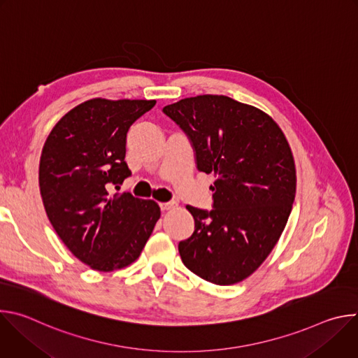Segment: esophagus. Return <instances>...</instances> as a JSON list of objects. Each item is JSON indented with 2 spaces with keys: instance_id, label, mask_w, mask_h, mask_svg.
<instances>
[{
  "instance_id": "1",
  "label": "esophagus",
  "mask_w": 358,
  "mask_h": 358,
  "mask_svg": "<svg viewBox=\"0 0 358 358\" xmlns=\"http://www.w3.org/2000/svg\"><path fill=\"white\" fill-rule=\"evenodd\" d=\"M178 206V203L176 201H169V202H160V208L163 211H167V210H173Z\"/></svg>"
}]
</instances>
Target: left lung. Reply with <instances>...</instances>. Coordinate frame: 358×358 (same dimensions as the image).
Returning a JSON list of instances; mask_svg holds the SVG:
<instances>
[{"mask_svg":"<svg viewBox=\"0 0 358 358\" xmlns=\"http://www.w3.org/2000/svg\"><path fill=\"white\" fill-rule=\"evenodd\" d=\"M163 112L189 138L196 169L217 177L211 211L187 206L195 227L178 243L182 264L207 282L238 283L268 258L290 215L289 143L265 112L222 94L181 99Z\"/></svg>","mask_w":358,"mask_h":358,"instance_id":"8db88e82","label":"left lung"}]
</instances>
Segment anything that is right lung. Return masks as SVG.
Segmentation results:
<instances>
[{"instance_id": "add662e5", "label": "right lung", "mask_w": 358, "mask_h": 358, "mask_svg": "<svg viewBox=\"0 0 358 358\" xmlns=\"http://www.w3.org/2000/svg\"><path fill=\"white\" fill-rule=\"evenodd\" d=\"M155 105L90 99L68 112L43 144L39 188L46 215L66 248L94 271L133 264L160 218L156 201L110 194L131 176L127 131Z\"/></svg>"}]
</instances>
